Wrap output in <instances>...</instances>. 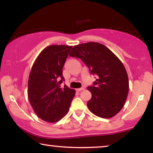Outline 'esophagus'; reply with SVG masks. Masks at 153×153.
Returning a JSON list of instances; mask_svg holds the SVG:
<instances>
[{
    "instance_id": "1",
    "label": "esophagus",
    "mask_w": 153,
    "mask_h": 153,
    "mask_svg": "<svg viewBox=\"0 0 153 153\" xmlns=\"http://www.w3.org/2000/svg\"><path fill=\"white\" fill-rule=\"evenodd\" d=\"M84 90V88H77L76 89L77 91H78V92H80V91H82V90Z\"/></svg>"
}]
</instances>
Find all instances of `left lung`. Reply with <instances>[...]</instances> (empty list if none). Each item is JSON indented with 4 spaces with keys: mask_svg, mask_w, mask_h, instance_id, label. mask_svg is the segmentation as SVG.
Listing matches in <instances>:
<instances>
[{
    "mask_svg": "<svg viewBox=\"0 0 153 153\" xmlns=\"http://www.w3.org/2000/svg\"><path fill=\"white\" fill-rule=\"evenodd\" d=\"M81 59L92 74L97 76L87 89L92 98L87 102L90 111L102 118H111L121 110L129 91V80L121 61L105 45L90 42L74 46L69 53Z\"/></svg>",
    "mask_w": 153,
    "mask_h": 153,
    "instance_id": "8db88e82",
    "label": "left lung"
}]
</instances>
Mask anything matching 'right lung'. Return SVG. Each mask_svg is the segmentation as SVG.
Segmentation results:
<instances>
[{"mask_svg":"<svg viewBox=\"0 0 153 153\" xmlns=\"http://www.w3.org/2000/svg\"><path fill=\"white\" fill-rule=\"evenodd\" d=\"M71 46L46 47L33 63L28 79V98L35 113L50 123L61 120L68 112L76 90L61 83L63 67Z\"/></svg>","mask_w":153,"mask_h":153,"instance_id":"right-lung-1","label":"right lung"}]
</instances>
